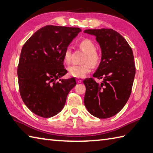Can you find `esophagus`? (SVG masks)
I'll list each match as a JSON object with an SVG mask.
<instances>
[{"mask_svg":"<svg viewBox=\"0 0 153 153\" xmlns=\"http://www.w3.org/2000/svg\"><path fill=\"white\" fill-rule=\"evenodd\" d=\"M76 80L77 83H81V82H82V80L80 79H77Z\"/></svg>","mask_w":153,"mask_h":153,"instance_id":"esophagus-1","label":"esophagus"}]
</instances>
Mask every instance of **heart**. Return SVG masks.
<instances>
[{
	"label": "heart",
	"mask_w": 153,
	"mask_h": 153,
	"mask_svg": "<svg viewBox=\"0 0 153 153\" xmlns=\"http://www.w3.org/2000/svg\"><path fill=\"white\" fill-rule=\"evenodd\" d=\"M80 48L86 52L82 65H73L68 67V73L71 76L74 78H83L90 73L92 69V65H97L100 62V56L96 52V48L91 40L85 39L80 43ZM63 60L68 64L71 61V48L67 46L63 53Z\"/></svg>",
	"instance_id": "obj_1"
}]
</instances>
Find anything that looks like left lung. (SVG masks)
<instances>
[{"label": "left lung", "mask_w": 153, "mask_h": 153, "mask_svg": "<svg viewBox=\"0 0 153 153\" xmlns=\"http://www.w3.org/2000/svg\"><path fill=\"white\" fill-rule=\"evenodd\" d=\"M100 46L101 62L93 76L86 79L84 103L92 116L105 119L115 116L126 105L131 93L135 67L131 48L124 37L112 29L86 30Z\"/></svg>", "instance_id": "left-lung-1"}]
</instances>
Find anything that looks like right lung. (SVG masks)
I'll use <instances>...</instances> for the list:
<instances>
[{
  "instance_id": "add662e5",
  "label": "right lung",
  "mask_w": 153,
  "mask_h": 153,
  "mask_svg": "<svg viewBox=\"0 0 153 153\" xmlns=\"http://www.w3.org/2000/svg\"><path fill=\"white\" fill-rule=\"evenodd\" d=\"M80 32L79 27L49 25L37 30L23 45L17 72L20 94L37 116L48 118L59 114L76 85L74 78L61 77L67 73L63 65L65 48Z\"/></svg>"
}]
</instances>
